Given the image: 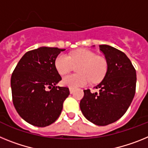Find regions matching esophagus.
Wrapping results in <instances>:
<instances>
[{
    "label": "esophagus",
    "instance_id": "34e87169",
    "mask_svg": "<svg viewBox=\"0 0 148 148\" xmlns=\"http://www.w3.org/2000/svg\"><path fill=\"white\" fill-rule=\"evenodd\" d=\"M69 91H70L71 94H73V92H74V88H69Z\"/></svg>",
    "mask_w": 148,
    "mask_h": 148
}]
</instances>
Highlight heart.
Here are the masks:
<instances>
[{
  "mask_svg": "<svg viewBox=\"0 0 148 148\" xmlns=\"http://www.w3.org/2000/svg\"><path fill=\"white\" fill-rule=\"evenodd\" d=\"M78 74L65 76L62 83L70 88L85 86L92 82L97 83L104 77L107 70V63L104 59L97 57L95 53L80 49L71 53L69 56L61 53L55 60V66L60 74H65L78 65Z\"/></svg>",
  "mask_w": 148,
  "mask_h": 148,
  "instance_id": "heart-1",
  "label": "heart"
}]
</instances>
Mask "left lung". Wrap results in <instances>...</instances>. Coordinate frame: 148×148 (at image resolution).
<instances>
[{
  "instance_id": "obj_1",
  "label": "left lung",
  "mask_w": 148,
  "mask_h": 148,
  "mask_svg": "<svg viewBox=\"0 0 148 148\" xmlns=\"http://www.w3.org/2000/svg\"><path fill=\"white\" fill-rule=\"evenodd\" d=\"M104 54L107 71L95 88L84 90L79 107L86 119L98 126H106L121 119L127 112L136 93V72L127 55L106 45H99Z\"/></svg>"
}]
</instances>
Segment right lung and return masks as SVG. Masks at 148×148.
<instances>
[{
  "label": "right lung",
  "instance_id": "obj_1",
  "mask_svg": "<svg viewBox=\"0 0 148 148\" xmlns=\"http://www.w3.org/2000/svg\"><path fill=\"white\" fill-rule=\"evenodd\" d=\"M64 51L49 47L29 51L13 71L11 88L14 106L18 115L32 125L44 127L56 121L70 94L69 88L56 86L62 77L55 60Z\"/></svg>",
  "mask_w": 148,
  "mask_h": 148
}]
</instances>
